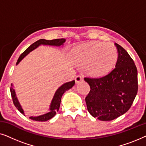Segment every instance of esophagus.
Listing matches in <instances>:
<instances>
[{
  "instance_id": "esophagus-1",
  "label": "esophagus",
  "mask_w": 146,
  "mask_h": 146,
  "mask_svg": "<svg viewBox=\"0 0 146 146\" xmlns=\"http://www.w3.org/2000/svg\"><path fill=\"white\" fill-rule=\"evenodd\" d=\"M82 80H83L82 77L81 76H80V75L77 76L75 78V82H76V84L80 83V82H82Z\"/></svg>"
}]
</instances>
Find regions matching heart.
I'll use <instances>...</instances> for the list:
<instances>
[{"mask_svg":"<svg viewBox=\"0 0 146 146\" xmlns=\"http://www.w3.org/2000/svg\"><path fill=\"white\" fill-rule=\"evenodd\" d=\"M72 58L76 63L85 65L84 70L92 77L107 75L115 67L118 58L117 48L112 44L91 42L73 50Z\"/></svg>","mask_w":146,"mask_h":146,"instance_id":"obj_1","label":"heart"}]
</instances>
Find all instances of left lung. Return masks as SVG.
I'll return each instance as SVG.
<instances>
[{"label": "left lung", "instance_id": "left-lung-1", "mask_svg": "<svg viewBox=\"0 0 146 146\" xmlns=\"http://www.w3.org/2000/svg\"><path fill=\"white\" fill-rule=\"evenodd\" d=\"M115 45L118 52L115 68L100 78H84L90 87L85 99L87 109L101 121L113 120L128 111L137 93L134 62L123 48Z\"/></svg>", "mask_w": 146, "mask_h": 146}]
</instances>
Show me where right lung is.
<instances>
[{
  "mask_svg": "<svg viewBox=\"0 0 146 146\" xmlns=\"http://www.w3.org/2000/svg\"><path fill=\"white\" fill-rule=\"evenodd\" d=\"M66 42V39L64 38H59V39H54V40H47L44 39H40L39 40L35 42V43H33V44H31L22 54L20 56L19 58L18 59L17 65L18 64H19L22 60L25 58L26 56L32 52L36 48L40 45H48V46H60L63 45L64 43ZM75 84V81H71L69 82L64 83L62 84L61 86H60L57 89V90L56 91V92L54 95V97L52 100L51 104L50 105V108H49V112L44 114L38 115V116H31L30 119H33V120L35 121H45L48 120V119L52 118V117L56 115V113L59 110L60 108V105L61 102V98L64 93L66 91L68 90L70 88H72L74 86V85ZM11 93L12 98H13V101L14 104H15V107L23 113L24 115H25V112H24L23 109L22 108V106L20 104L19 101L18 100V98L16 95V92L15 89L13 88V84H11Z\"/></svg>",
  "mask_w": 146,
  "mask_h": 146,
  "instance_id": "right-lung-1",
  "label": "right lung"
}]
</instances>
